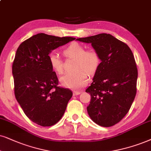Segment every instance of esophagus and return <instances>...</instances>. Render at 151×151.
<instances>
[{
  "label": "esophagus",
  "instance_id": "1",
  "mask_svg": "<svg viewBox=\"0 0 151 151\" xmlns=\"http://www.w3.org/2000/svg\"><path fill=\"white\" fill-rule=\"evenodd\" d=\"M81 93V91H74V92H73V93H74V95H79L80 93Z\"/></svg>",
  "mask_w": 151,
  "mask_h": 151
}]
</instances>
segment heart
<instances>
[{
	"mask_svg": "<svg viewBox=\"0 0 151 151\" xmlns=\"http://www.w3.org/2000/svg\"><path fill=\"white\" fill-rule=\"evenodd\" d=\"M66 57L76 58L74 72L64 74L60 78V83L64 86L72 89H79L88 82V74H93L98 68L100 63V56L93 49L86 51V48L79 43L73 42L63 50ZM49 63L51 68L57 73L63 71V62L56 53H49Z\"/></svg>",
	"mask_w": 151,
	"mask_h": 151,
	"instance_id": "heart-1",
	"label": "heart"
}]
</instances>
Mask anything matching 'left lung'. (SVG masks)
I'll return each instance as SVG.
<instances>
[{
    "label": "left lung",
    "instance_id": "8db88e82",
    "mask_svg": "<svg viewBox=\"0 0 151 151\" xmlns=\"http://www.w3.org/2000/svg\"><path fill=\"white\" fill-rule=\"evenodd\" d=\"M77 40L91 43L101 60L86 90L91 96L88 114L100 126H113L125 117L136 96L138 71L134 55L126 44L110 34Z\"/></svg>",
    "mask_w": 151,
    "mask_h": 151
}]
</instances>
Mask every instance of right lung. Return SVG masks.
Listing matches in <instances>:
<instances>
[{
    "mask_svg": "<svg viewBox=\"0 0 151 151\" xmlns=\"http://www.w3.org/2000/svg\"><path fill=\"white\" fill-rule=\"evenodd\" d=\"M74 40L38 33L23 42L17 50L12 64L15 98L27 117L41 126L58 123L72 96L70 89L58 86L49 54Z\"/></svg>",
    "mask_w": 151,
    "mask_h": 151,
    "instance_id": "right-lung-1",
    "label": "right lung"
}]
</instances>
